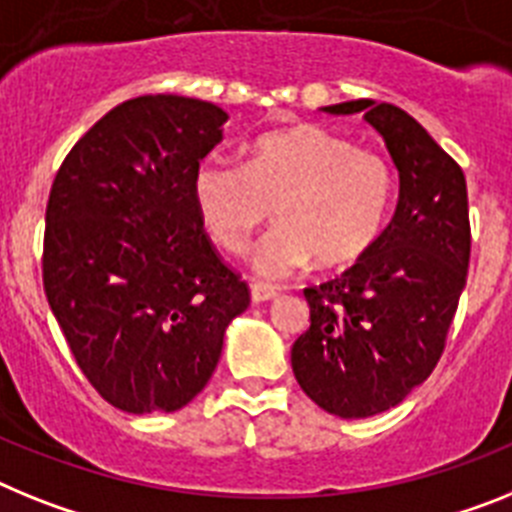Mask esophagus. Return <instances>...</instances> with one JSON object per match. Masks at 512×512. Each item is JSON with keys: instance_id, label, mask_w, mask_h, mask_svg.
Segmentation results:
<instances>
[{"instance_id": "obj_1", "label": "esophagus", "mask_w": 512, "mask_h": 512, "mask_svg": "<svg viewBox=\"0 0 512 512\" xmlns=\"http://www.w3.org/2000/svg\"><path fill=\"white\" fill-rule=\"evenodd\" d=\"M279 290L272 285H264V282H253L251 285V300L253 303H266V300L277 298Z\"/></svg>"}]
</instances>
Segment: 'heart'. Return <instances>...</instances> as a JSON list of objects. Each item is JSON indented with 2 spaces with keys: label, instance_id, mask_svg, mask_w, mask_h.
<instances>
[{
  "label": "heart",
  "instance_id": "heart-1",
  "mask_svg": "<svg viewBox=\"0 0 512 512\" xmlns=\"http://www.w3.org/2000/svg\"><path fill=\"white\" fill-rule=\"evenodd\" d=\"M191 196L207 233L243 253L277 208L282 225L253 251L261 277H285L318 259L323 269L355 264L373 246L393 199L391 165L321 126L272 131L251 144L246 165L204 157Z\"/></svg>",
  "mask_w": 512,
  "mask_h": 512
}]
</instances>
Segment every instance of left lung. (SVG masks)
Returning a JSON list of instances; mask_svg holds the SVG:
<instances>
[{
  "label": "left lung",
  "mask_w": 512,
  "mask_h": 512,
  "mask_svg": "<svg viewBox=\"0 0 512 512\" xmlns=\"http://www.w3.org/2000/svg\"><path fill=\"white\" fill-rule=\"evenodd\" d=\"M365 113L399 170L393 220L342 277L305 287L310 326L292 344V373L342 419L381 414L430 378L466 287L469 196L461 165L391 103L347 100Z\"/></svg>",
  "instance_id": "1"
}]
</instances>
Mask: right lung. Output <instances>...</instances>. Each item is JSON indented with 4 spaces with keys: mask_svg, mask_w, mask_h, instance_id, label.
Wrapping results in <instances>:
<instances>
[{
    "mask_svg": "<svg viewBox=\"0 0 512 512\" xmlns=\"http://www.w3.org/2000/svg\"><path fill=\"white\" fill-rule=\"evenodd\" d=\"M225 121L207 100H126L69 150L48 194V305L87 381L121 412L189 404L251 303L191 196Z\"/></svg>",
    "mask_w": 512,
    "mask_h": 512,
    "instance_id": "right-lung-1",
    "label": "right lung"
}]
</instances>
